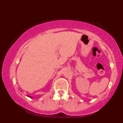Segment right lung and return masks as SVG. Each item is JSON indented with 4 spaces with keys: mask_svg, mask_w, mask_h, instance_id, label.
Returning <instances> with one entry per match:
<instances>
[{
    "mask_svg": "<svg viewBox=\"0 0 123 123\" xmlns=\"http://www.w3.org/2000/svg\"><path fill=\"white\" fill-rule=\"evenodd\" d=\"M28 96V97H31V96Z\"/></svg>",
    "mask_w": 123,
    "mask_h": 123,
    "instance_id": "obj_1",
    "label": "right lung"
}]
</instances>
